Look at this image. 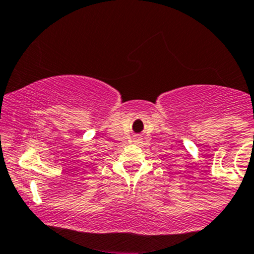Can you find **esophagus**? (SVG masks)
Returning <instances> with one entry per match:
<instances>
[{"instance_id":"34e87169","label":"esophagus","mask_w":254,"mask_h":254,"mask_svg":"<svg viewBox=\"0 0 254 254\" xmlns=\"http://www.w3.org/2000/svg\"><path fill=\"white\" fill-rule=\"evenodd\" d=\"M134 140H135V142H138V140H139V139H138V138H135V139H134Z\"/></svg>"}]
</instances>
